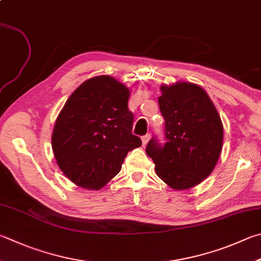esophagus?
<instances>
[{
    "mask_svg": "<svg viewBox=\"0 0 261 261\" xmlns=\"http://www.w3.org/2000/svg\"><path fill=\"white\" fill-rule=\"evenodd\" d=\"M149 139H150V135H146V136L141 137V140H143V146H146L147 144H148Z\"/></svg>",
    "mask_w": 261,
    "mask_h": 261,
    "instance_id": "obj_1",
    "label": "esophagus"
}]
</instances>
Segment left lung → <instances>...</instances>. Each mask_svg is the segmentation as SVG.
<instances>
[{
    "label": "left lung",
    "instance_id": "left-lung-1",
    "mask_svg": "<svg viewBox=\"0 0 261 261\" xmlns=\"http://www.w3.org/2000/svg\"><path fill=\"white\" fill-rule=\"evenodd\" d=\"M160 111L165 121V141L151 139L146 153L159 178L176 191L197 186L219 160L224 126L205 90L191 82L161 85Z\"/></svg>",
    "mask_w": 261,
    "mask_h": 261
}]
</instances>
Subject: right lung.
<instances>
[{
	"mask_svg": "<svg viewBox=\"0 0 261 261\" xmlns=\"http://www.w3.org/2000/svg\"><path fill=\"white\" fill-rule=\"evenodd\" d=\"M130 89L110 75L84 81L57 117L51 144L61 171L76 186L102 188L121 171L130 150L141 146L132 135Z\"/></svg>",
	"mask_w": 261,
	"mask_h": 261,
	"instance_id": "1",
	"label": "right lung"
}]
</instances>
